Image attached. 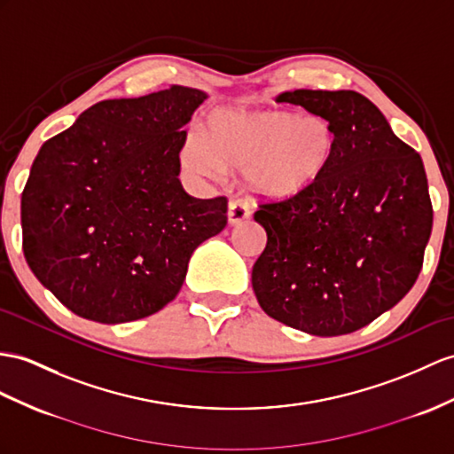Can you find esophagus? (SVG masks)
Masks as SVG:
<instances>
[{
  "label": "esophagus",
  "instance_id": "34e87169",
  "mask_svg": "<svg viewBox=\"0 0 454 454\" xmlns=\"http://www.w3.org/2000/svg\"><path fill=\"white\" fill-rule=\"evenodd\" d=\"M250 217V206L242 200H231L229 202V223L239 225L242 221Z\"/></svg>",
  "mask_w": 454,
  "mask_h": 454
}]
</instances>
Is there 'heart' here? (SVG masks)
Returning a JSON list of instances; mask_svg holds the SVG:
<instances>
[{
    "instance_id": "obj_1",
    "label": "heart",
    "mask_w": 454,
    "mask_h": 454,
    "mask_svg": "<svg viewBox=\"0 0 454 454\" xmlns=\"http://www.w3.org/2000/svg\"><path fill=\"white\" fill-rule=\"evenodd\" d=\"M335 150V125L322 114L217 112L209 117L204 138L194 132L184 138L179 160L184 169L204 176L242 169L252 191L286 198L310 189Z\"/></svg>"
}]
</instances>
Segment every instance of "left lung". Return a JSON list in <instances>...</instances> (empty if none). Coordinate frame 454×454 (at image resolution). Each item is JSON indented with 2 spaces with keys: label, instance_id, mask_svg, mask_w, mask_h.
Listing matches in <instances>:
<instances>
[{
  "label": "left lung",
  "instance_id": "left-lung-1",
  "mask_svg": "<svg viewBox=\"0 0 454 454\" xmlns=\"http://www.w3.org/2000/svg\"><path fill=\"white\" fill-rule=\"evenodd\" d=\"M278 102L325 115L337 150L310 189L258 202L268 245L252 289L285 325L347 335L403 301L422 271L434 225L424 163L355 90H294Z\"/></svg>",
  "mask_w": 454,
  "mask_h": 454
}]
</instances>
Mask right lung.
<instances>
[{
    "label": "right lung",
    "instance_id": "obj_1",
    "mask_svg": "<svg viewBox=\"0 0 454 454\" xmlns=\"http://www.w3.org/2000/svg\"><path fill=\"white\" fill-rule=\"evenodd\" d=\"M206 94L171 84L104 99L42 144L20 198L36 279L99 324L148 317L181 291L198 245L227 225V198L179 181L183 127Z\"/></svg>",
    "mask_w": 454,
    "mask_h": 454
}]
</instances>
